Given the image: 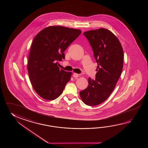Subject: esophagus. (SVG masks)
<instances>
[{
	"label": "esophagus",
	"mask_w": 148,
	"mask_h": 148,
	"mask_svg": "<svg viewBox=\"0 0 148 148\" xmlns=\"http://www.w3.org/2000/svg\"><path fill=\"white\" fill-rule=\"evenodd\" d=\"M73 77H74V78H77V77H78L79 75L78 74H77V73H74L73 74Z\"/></svg>",
	"instance_id": "1"
}]
</instances>
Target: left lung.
Wrapping results in <instances>:
<instances>
[{
	"mask_svg": "<svg viewBox=\"0 0 148 148\" xmlns=\"http://www.w3.org/2000/svg\"><path fill=\"white\" fill-rule=\"evenodd\" d=\"M97 63L95 79L88 78V87L80 91L82 101L88 106L103 103L115 87L122 71L123 48L116 36L104 28L84 33Z\"/></svg>",
	"mask_w": 148,
	"mask_h": 148,
	"instance_id": "1",
	"label": "left lung"
}]
</instances>
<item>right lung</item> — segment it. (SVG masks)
<instances>
[{
    "label": "right lung",
    "instance_id": "1",
    "mask_svg": "<svg viewBox=\"0 0 148 148\" xmlns=\"http://www.w3.org/2000/svg\"><path fill=\"white\" fill-rule=\"evenodd\" d=\"M81 33L80 29L51 26L34 38L28 56V75L35 91L44 99L59 97L69 82L72 73L60 69L57 61L64 59L63 52Z\"/></svg>",
    "mask_w": 148,
    "mask_h": 148
}]
</instances>
